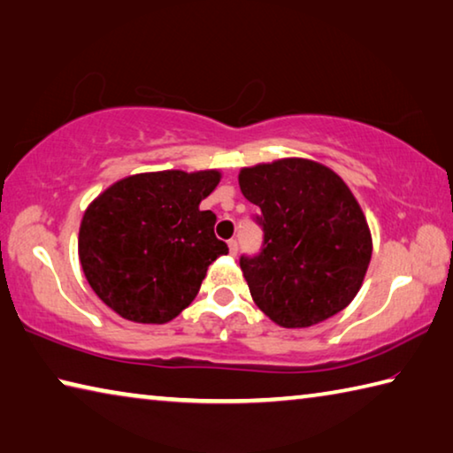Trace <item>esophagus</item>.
<instances>
[{"label":"esophagus","instance_id":"obj_1","mask_svg":"<svg viewBox=\"0 0 453 453\" xmlns=\"http://www.w3.org/2000/svg\"><path fill=\"white\" fill-rule=\"evenodd\" d=\"M237 250H240V243H237V240H229V254L235 256Z\"/></svg>","mask_w":453,"mask_h":453}]
</instances>
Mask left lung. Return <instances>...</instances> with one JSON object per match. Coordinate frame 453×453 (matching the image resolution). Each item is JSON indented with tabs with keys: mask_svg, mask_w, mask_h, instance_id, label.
Returning a JSON list of instances; mask_svg holds the SVG:
<instances>
[{
	"mask_svg": "<svg viewBox=\"0 0 453 453\" xmlns=\"http://www.w3.org/2000/svg\"><path fill=\"white\" fill-rule=\"evenodd\" d=\"M245 199L264 242L240 257L251 297L283 327H308L335 316L362 288L372 259L364 211L340 175L310 159L245 167Z\"/></svg>",
	"mask_w": 453,
	"mask_h": 453,
	"instance_id": "8db88e82",
	"label": "left lung"
}]
</instances>
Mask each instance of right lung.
Masks as SVG:
<instances>
[{
  "instance_id": "right-lung-1",
  "label": "right lung",
  "mask_w": 453,
  "mask_h": 453,
  "mask_svg": "<svg viewBox=\"0 0 453 453\" xmlns=\"http://www.w3.org/2000/svg\"><path fill=\"white\" fill-rule=\"evenodd\" d=\"M218 183V172L170 170L107 188L80 227V262L99 300L140 324H165L188 308L229 251L213 234L216 213L199 210Z\"/></svg>"
}]
</instances>
